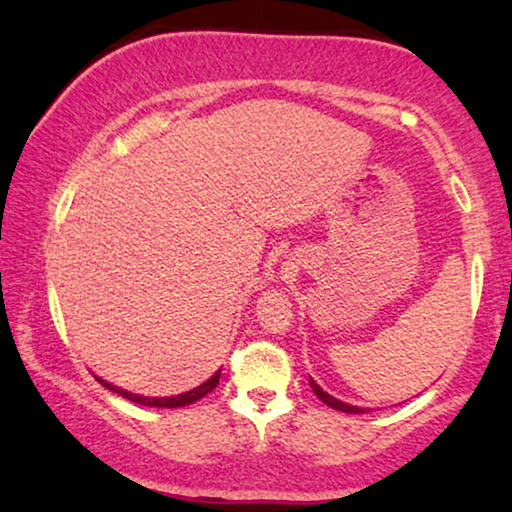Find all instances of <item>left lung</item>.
Returning a JSON list of instances; mask_svg holds the SVG:
<instances>
[{
  "label": "left lung",
  "instance_id": "obj_1",
  "mask_svg": "<svg viewBox=\"0 0 512 512\" xmlns=\"http://www.w3.org/2000/svg\"><path fill=\"white\" fill-rule=\"evenodd\" d=\"M310 384H312V391H314V394H317V396L321 398V401H324L326 405H331V408L340 410V412H349V415H363V412H366V410H363V408H356V405L342 403V401H338V398H333L331 394H326V391L321 389L319 384L314 382V380H310Z\"/></svg>",
  "mask_w": 512,
  "mask_h": 512
}]
</instances>
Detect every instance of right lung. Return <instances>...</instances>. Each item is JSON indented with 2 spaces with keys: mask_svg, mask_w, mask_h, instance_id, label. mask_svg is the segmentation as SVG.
I'll list each match as a JSON object with an SVG mask.
<instances>
[{
  "mask_svg": "<svg viewBox=\"0 0 512 512\" xmlns=\"http://www.w3.org/2000/svg\"><path fill=\"white\" fill-rule=\"evenodd\" d=\"M219 375H221V370H216V373L209 377V380L205 382V384H200V387H195V389H191V391H186V394H179V396H167V398H146V396H137V394H130V391H123V389H118V387H114V384H109V382H104V380H100V377H97V380H100V384L102 387H107V389H111V391H116V394H121L123 398H128V401H132V403H139V405H151V408H184V405H188V403H195V401H200L202 396H207L209 391H212L216 384H219Z\"/></svg>",
  "mask_w": 512,
  "mask_h": 512,
  "instance_id": "add662e5",
  "label": "right lung"
}]
</instances>
